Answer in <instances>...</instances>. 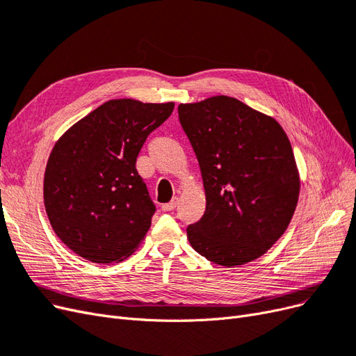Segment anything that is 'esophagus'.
Returning a JSON list of instances; mask_svg holds the SVG:
<instances>
[{
    "label": "esophagus",
    "mask_w": 356,
    "mask_h": 356,
    "mask_svg": "<svg viewBox=\"0 0 356 356\" xmlns=\"http://www.w3.org/2000/svg\"><path fill=\"white\" fill-rule=\"evenodd\" d=\"M177 204H179V198L176 197V198L171 200L170 202L164 204V205H163V210H164V211H171V210H175V209L177 207Z\"/></svg>",
    "instance_id": "34e87169"
}]
</instances>
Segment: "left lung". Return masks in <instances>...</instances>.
Masks as SVG:
<instances>
[{
	"label": "left lung",
	"instance_id": "left-lung-1",
	"mask_svg": "<svg viewBox=\"0 0 356 356\" xmlns=\"http://www.w3.org/2000/svg\"><path fill=\"white\" fill-rule=\"evenodd\" d=\"M177 111L207 200L204 216L186 229L189 243L216 265H245L277 243L294 214L300 181L291 143L273 118L234 97Z\"/></svg>",
	"mask_w": 356,
	"mask_h": 356
}]
</instances>
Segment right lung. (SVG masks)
Here are the masks:
<instances>
[{
  "label": "right lung",
  "mask_w": 356,
  "mask_h": 356,
  "mask_svg": "<svg viewBox=\"0 0 356 356\" xmlns=\"http://www.w3.org/2000/svg\"><path fill=\"white\" fill-rule=\"evenodd\" d=\"M173 109V102L109 100L56 142L44 175V205L53 231L74 253L113 263L140 244L156 209L136 159Z\"/></svg>",
  "instance_id": "right-lung-1"
}]
</instances>
